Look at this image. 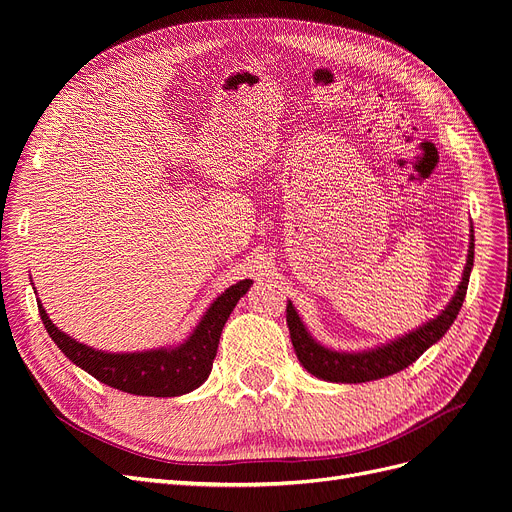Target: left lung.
<instances>
[{
  "mask_svg": "<svg viewBox=\"0 0 512 512\" xmlns=\"http://www.w3.org/2000/svg\"><path fill=\"white\" fill-rule=\"evenodd\" d=\"M475 249V236L471 230V242H469V253H467V265L463 272V280L456 288L452 301L446 305V309L429 319L427 324L419 326L417 330L400 336L396 340H390L378 348H369V351L361 353H342L332 351V348L321 346L305 328L297 309L288 301L286 305V324L290 330V340L294 346V353H297L303 367L315 375L319 380L336 382V384H361L386 378V375L398 373L405 367L413 365L429 346L436 344L448 328L454 324L456 315H459L467 286L469 276L473 267V251Z\"/></svg>",
  "mask_w": 512,
  "mask_h": 512,
  "instance_id": "1",
  "label": "left lung"
}]
</instances>
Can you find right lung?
Masks as SVG:
<instances>
[{
    "label": "right lung",
    "mask_w": 512,
    "mask_h": 512,
    "mask_svg": "<svg viewBox=\"0 0 512 512\" xmlns=\"http://www.w3.org/2000/svg\"><path fill=\"white\" fill-rule=\"evenodd\" d=\"M253 280H240L224 290L205 311L193 334L170 348H151L141 353H105L74 340L45 313L41 301L39 315L47 334L60 351L80 369L91 373L101 384L137 396H182L199 388L211 373L220 336L232 309L245 297Z\"/></svg>",
    "instance_id": "obj_1"
}]
</instances>
